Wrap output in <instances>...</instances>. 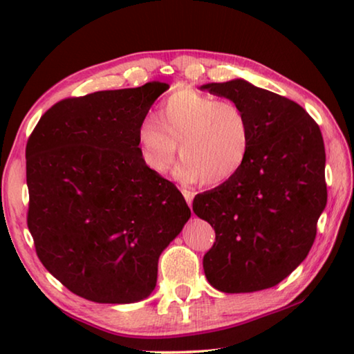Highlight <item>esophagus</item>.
<instances>
[{
  "label": "esophagus",
  "instance_id": "1",
  "mask_svg": "<svg viewBox=\"0 0 354 354\" xmlns=\"http://www.w3.org/2000/svg\"><path fill=\"white\" fill-rule=\"evenodd\" d=\"M181 192H183L185 201H187V205L192 206V201H194V192H190L187 189H181Z\"/></svg>",
  "mask_w": 354,
  "mask_h": 354
}]
</instances>
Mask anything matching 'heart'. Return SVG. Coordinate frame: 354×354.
Masks as SVG:
<instances>
[{"label": "heart", "mask_w": 354, "mask_h": 354, "mask_svg": "<svg viewBox=\"0 0 354 354\" xmlns=\"http://www.w3.org/2000/svg\"><path fill=\"white\" fill-rule=\"evenodd\" d=\"M137 142L145 164L159 175L171 169L179 143L183 160L176 178L218 185L234 178L248 160L251 124L234 101L181 87L162 100L156 120H143Z\"/></svg>", "instance_id": "b5f03b06"}]
</instances>
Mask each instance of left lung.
I'll list each match as a JSON object with an SVG mask.
<instances>
[{"label":"left lung","instance_id":"obj_1","mask_svg":"<svg viewBox=\"0 0 354 354\" xmlns=\"http://www.w3.org/2000/svg\"><path fill=\"white\" fill-rule=\"evenodd\" d=\"M201 88L234 101L251 124L241 171L194 200V212L215 231L205 274L225 293L268 289L306 259L326 206L320 128L295 101L245 80Z\"/></svg>","mask_w":354,"mask_h":354}]
</instances>
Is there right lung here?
Here are the masks:
<instances>
[{
  "label": "right lung",
  "mask_w": 354,
  "mask_h": 354,
  "mask_svg": "<svg viewBox=\"0 0 354 354\" xmlns=\"http://www.w3.org/2000/svg\"><path fill=\"white\" fill-rule=\"evenodd\" d=\"M169 87L151 81L59 101L28 140L35 251L53 277L88 301L151 295L159 256L190 218L181 192L149 169L137 142Z\"/></svg>",
  "instance_id": "right-lung-1"
}]
</instances>
